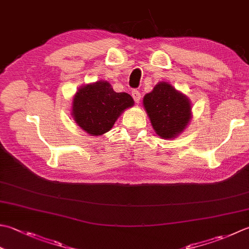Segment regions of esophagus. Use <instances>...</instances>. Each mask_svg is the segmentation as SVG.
<instances>
[{
  "label": "esophagus",
  "mask_w": 249,
  "mask_h": 249,
  "mask_svg": "<svg viewBox=\"0 0 249 249\" xmlns=\"http://www.w3.org/2000/svg\"><path fill=\"white\" fill-rule=\"evenodd\" d=\"M131 96H133V98H134L135 102H137V104H138V102H139L140 99H141L140 91L137 90V89H134L133 91H131Z\"/></svg>",
  "instance_id": "obj_1"
}]
</instances>
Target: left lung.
<instances>
[{
  "mask_svg": "<svg viewBox=\"0 0 249 249\" xmlns=\"http://www.w3.org/2000/svg\"><path fill=\"white\" fill-rule=\"evenodd\" d=\"M143 106L155 133L165 139L176 137L191 119L189 99L165 82L143 97Z\"/></svg>",
  "mask_w": 249,
  "mask_h": 249,
  "instance_id": "1",
  "label": "left lung"
}]
</instances>
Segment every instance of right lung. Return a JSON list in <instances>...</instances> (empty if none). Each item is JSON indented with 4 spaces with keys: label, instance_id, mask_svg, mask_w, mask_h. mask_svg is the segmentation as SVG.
Segmentation results:
<instances>
[{
    "label": "right lung",
    "instance_id": "right-lung-1",
    "mask_svg": "<svg viewBox=\"0 0 249 249\" xmlns=\"http://www.w3.org/2000/svg\"><path fill=\"white\" fill-rule=\"evenodd\" d=\"M134 106L127 92H115L108 82L81 87L73 98L72 115L76 124L92 136L109 131L122 112Z\"/></svg>",
    "mask_w": 249,
    "mask_h": 249
}]
</instances>
